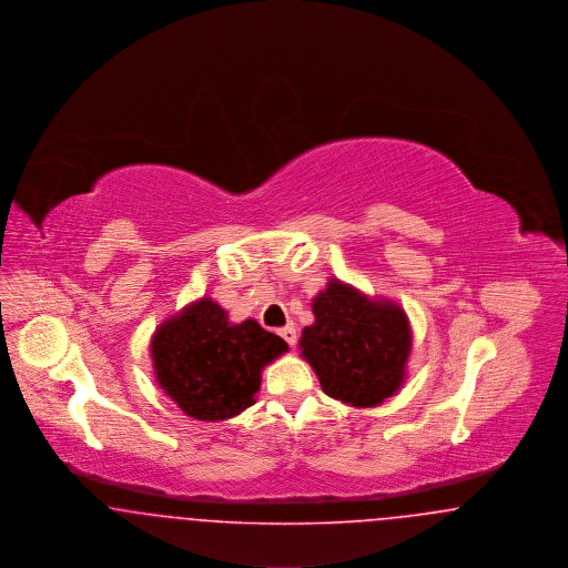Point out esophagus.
<instances>
[{"instance_id":"esophagus-1","label":"esophagus","mask_w":568,"mask_h":568,"mask_svg":"<svg viewBox=\"0 0 568 568\" xmlns=\"http://www.w3.org/2000/svg\"><path fill=\"white\" fill-rule=\"evenodd\" d=\"M278 334H281V336H283V338H285V343H287V345H292V347H294V345H296V341H297L296 325L287 324V325H285V327H281V329H278Z\"/></svg>"}]
</instances>
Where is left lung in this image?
Returning <instances> with one entry per match:
<instances>
[{"label": "left lung", "instance_id": "1", "mask_svg": "<svg viewBox=\"0 0 568 568\" xmlns=\"http://www.w3.org/2000/svg\"><path fill=\"white\" fill-rule=\"evenodd\" d=\"M313 315L297 347L329 398L371 408L403 387L413 334L400 304L329 278Z\"/></svg>", "mask_w": 568, "mask_h": 568}]
</instances>
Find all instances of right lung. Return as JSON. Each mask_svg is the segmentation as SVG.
<instances>
[{
  "mask_svg": "<svg viewBox=\"0 0 568 568\" xmlns=\"http://www.w3.org/2000/svg\"><path fill=\"white\" fill-rule=\"evenodd\" d=\"M287 349L255 320L232 324L213 297L191 302L151 338L158 385L200 422H223L253 405L262 371Z\"/></svg>",
  "mask_w": 568,
  "mask_h": 568,
  "instance_id": "add662e5",
  "label": "right lung"
}]
</instances>
